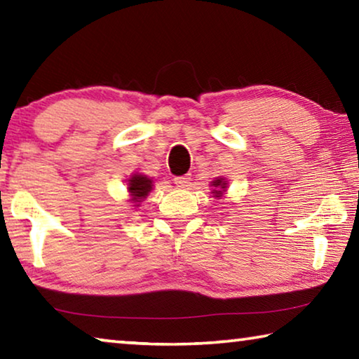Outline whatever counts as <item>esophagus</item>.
Wrapping results in <instances>:
<instances>
[{"label":"esophagus","mask_w":359,"mask_h":359,"mask_svg":"<svg viewBox=\"0 0 359 359\" xmlns=\"http://www.w3.org/2000/svg\"><path fill=\"white\" fill-rule=\"evenodd\" d=\"M190 180H191V177H190V174L180 175V177H175V179H174V182H175V185H177V187H180V188H185V187H188V185H190Z\"/></svg>","instance_id":"1"}]
</instances>
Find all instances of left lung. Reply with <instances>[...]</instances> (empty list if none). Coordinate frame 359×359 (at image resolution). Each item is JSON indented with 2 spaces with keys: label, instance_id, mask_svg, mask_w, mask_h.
<instances>
[{
  "label": "left lung",
  "instance_id": "obj_1",
  "mask_svg": "<svg viewBox=\"0 0 359 359\" xmlns=\"http://www.w3.org/2000/svg\"><path fill=\"white\" fill-rule=\"evenodd\" d=\"M212 187H215L214 190H212V193H214L217 198H220L222 194H223V191L226 190V180H224L223 177H218V179H215L214 182H212Z\"/></svg>",
  "mask_w": 359,
  "mask_h": 359
}]
</instances>
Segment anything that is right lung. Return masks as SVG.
Wrapping results in <instances>:
<instances>
[{
    "label": "right lung",
    "mask_w": 359,
    "mask_h": 359,
    "mask_svg": "<svg viewBox=\"0 0 359 359\" xmlns=\"http://www.w3.org/2000/svg\"><path fill=\"white\" fill-rule=\"evenodd\" d=\"M151 187H154V180L149 179L147 175H131V179L128 180V191L131 194V201L135 203V205H139V203L144 201V198H147V194L151 191Z\"/></svg>",
    "instance_id": "1"
}]
</instances>
